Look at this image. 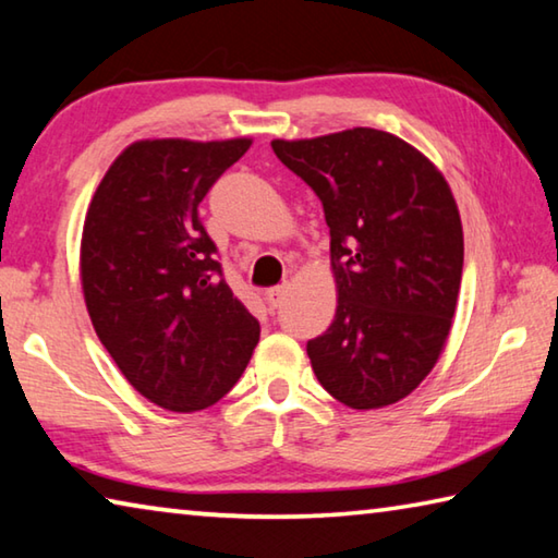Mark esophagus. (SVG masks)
<instances>
[{"label": "esophagus", "mask_w": 558, "mask_h": 558, "mask_svg": "<svg viewBox=\"0 0 558 558\" xmlns=\"http://www.w3.org/2000/svg\"><path fill=\"white\" fill-rule=\"evenodd\" d=\"M286 295H288V286H278V288L266 290V300H268V305L272 310L282 305V300H286Z\"/></svg>", "instance_id": "esophagus-1"}]
</instances>
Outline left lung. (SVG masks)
I'll use <instances>...</instances> for the list:
<instances>
[{
  "label": "left lung",
  "instance_id": "left-lung-1",
  "mask_svg": "<svg viewBox=\"0 0 558 558\" xmlns=\"http://www.w3.org/2000/svg\"><path fill=\"white\" fill-rule=\"evenodd\" d=\"M329 226L337 313L307 342L317 381L349 409L401 401L446 349L462 278V223L440 169L405 140L352 128L272 140Z\"/></svg>",
  "mask_w": 558,
  "mask_h": 558
}]
</instances>
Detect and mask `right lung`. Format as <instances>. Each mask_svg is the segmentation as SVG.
<instances>
[{
  "label": "right lung",
  "mask_w": 558,
  "mask_h": 558,
  "mask_svg": "<svg viewBox=\"0 0 558 558\" xmlns=\"http://www.w3.org/2000/svg\"><path fill=\"white\" fill-rule=\"evenodd\" d=\"M251 137L128 145L88 204L81 286L122 376L165 411L209 409L241 379L260 327L221 278L199 204Z\"/></svg>",
  "instance_id": "1"
}]
</instances>
